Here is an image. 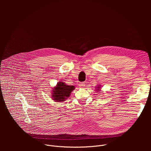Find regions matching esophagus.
Listing matches in <instances>:
<instances>
[{"mask_svg": "<svg viewBox=\"0 0 151 151\" xmlns=\"http://www.w3.org/2000/svg\"><path fill=\"white\" fill-rule=\"evenodd\" d=\"M85 82H81L79 84V87H81V88H83L84 87H85Z\"/></svg>", "mask_w": 151, "mask_h": 151, "instance_id": "obj_1", "label": "esophagus"}]
</instances>
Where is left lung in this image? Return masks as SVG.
<instances>
[{
  "instance_id": "8db88e82",
  "label": "left lung",
  "mask_w": 151,
  "mask_h": 151,
  "mask_svg": "<svg viewBox=\"0 0 151 151\" xmlns=\"http://www.w3.org/2000/svg\"><path fill=\"white\" fill-rule=\"evenodd\" d=\"M96 88H97V91H100L99 90H100V85H99L97 87H96Z\"/></svg>"
}]
</instances>
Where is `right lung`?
<instances>
[{"instance_id":"right-lung-1","label":"right lung","mask_w":151,"mask_h":151,"mask_svg":"<svg viewBox=\"0 0 151 151\" xmlns=\"http://www.w3.org/2000/svg\"><path fill=\"white\" fill-rule=\"evenodd\" d=\"M75 88L73 85H68L63 82H58L52 90L51 97L55 101H63L70 97Z\"/></svg>"}]
</instances>
